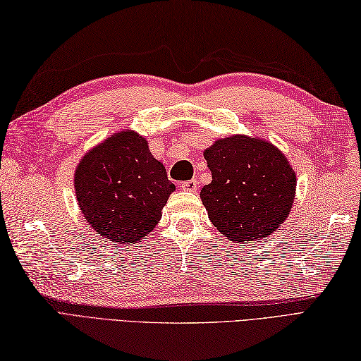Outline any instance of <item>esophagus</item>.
<instances>
[{
  "mask_svg": "<svg viewBox=\"0 0 361 361\" xmlns=\"http://www.w3.org/2000/svg\"><path fill=\"white\" fill-rule=\"evenodd\" d=\"M180 187H182V190H185V191H191V192H195V191L197 190V180H196V179H191V180H185V182H182V183H180Z\"/></svg>",
  "mask_w": 361,
  "mask_h": 361,
  "instance_id": "esophagus-1",
  "label": "esophagus"
}]
</instances>
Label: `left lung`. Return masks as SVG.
Here are the masks:
<instances>
[{"label":"left lung","instance_id":"left-lung-1","mask_svg":"<svg viewBox=\"0 0 361 361\" xmlns=\"http://www.w3.org/2000/svg\"><path fill=\"white\" fill-rule=\"evenodd\" d=\"M204 157L213 176L200 190L217 231L233 243L267 239L291 213L297 176L269 140L247 135L216 139Z\"/></svg>","mask_w":361,"mask_h":361}]
</instances>
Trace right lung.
I'll list each match as a JSON object with an SVG mask.
<instances>
[{
    "label": "right lung",
    "instance_id": "add662e5",
    "mask_svg": "<svg viewBox=\"0 0 361 361\" xmlns=\"http://www.w3.org/2000/svg\"><path fill=\"white\" fill-rule=\"evenodd\" d=\"M73 180L87 224L114 245H133L150 234L176 190L148 140L135 130L116 131L90 148Z\"/></svg>",
    "mask_w": 361,
    "mask_h": 361
}]
</instances>
